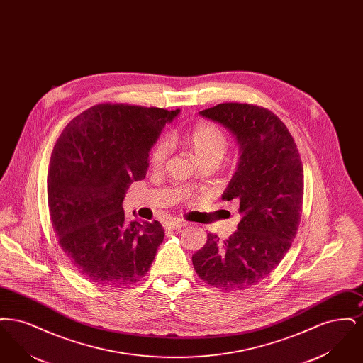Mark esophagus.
<instances>
[{
	"label": "esophagus",
	"instance_id": "esophagus-1",
	"mask_svg": "<svg viewBox=\"0 0 363 363\" xmlns=\"http://www.w3.org/2000/svg\"><path fill=\"white\" fill-rule=\"evenodd\" d=\"M185 225H188V223L184 222V220H172V222H169V223L166 225V228L179 230V228H182V227H185Z\"/></svg>",
	"mask_w": 363,
	"mask_h": 363
}]
</instances>
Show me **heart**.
<instances>
[{
  "instance_id": "obj_1",
  "label": "heart",
  "mask_w": 363,
  "mask_h": 363,
  "mask_svg": "<svg viewBox=\"0 0 363 363\" xmlns=\"http://www.w3.org/2000/svg\"><path fill=\"white\" fill-rule=\"evenodd\" d=\"M190 151L200 163L215 160L219 162L225 155L228 138L222 126L215 122L204 121L197 123L190 129L188 135L182 138ZM169 155L167 141H159L151 151L150 164L154 169H160Z\"/></svg>"
}]
</instances>
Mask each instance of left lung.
I'll return each mask as SVG.
<instances>
[{"mask_svg":"<svg viewBox=\"0 0 363 363\" xmlns=\"http://www.w3.org/2000/svg\"><path fill=\"white\" fill-rule=\"evenodd\" d=\"M225 126L240 144L238 169L222 199L238 200V230L208 240L191 257L196 274L220 291L250 289L277 268L291 247L303 203V164L287 126L272 111L220 104L200 111Z\"/></svg>","mask_w":363,"mask_h":363,"instance_id":"obj_1","label":"left lung"}]
</instances>
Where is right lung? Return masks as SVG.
<instances>
[{
	"mask_svg": "<svg viewBox=\"0 0 363 363\" xmlns=\"http://www.w3.org/2000/svg\"><path fill=\"white\" fill-rule=\"evenodd\" d=\"M178 113L96 104L73 118L57 140L48 174L52 230L86 280L121 287L148 272L164 230L157 220L126 223L122 201L130 184L145 178L150 151Z\"/></svg>",
	"mask_w": 363,
	"mask_h": 363,
	"instance_id": "right-lung-1",
	"label": "right lung"
}]
</instances>
